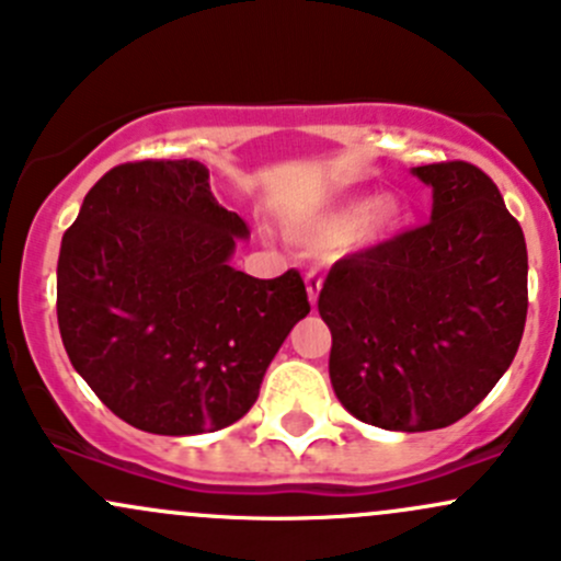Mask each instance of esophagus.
<instances>
[{"mask_svg":"<svg viewBox=\"0 0 561 561\" xmlns=\"http://www.w3.org/2000/svg\"><path fill=\"white\" fill-rule=\"evenodd\" d=\"M304 282H307V293H309V304H317V296H320V287H322V276L314 274V271H309L307 276H304Z\"/></svg>","mask_w":561,"mask_h":561,"instance_id":"esophagus-1","label":"esophagus"}]
</instances>
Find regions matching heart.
I'll use <instances>...</instances> for the list:
<instances>
[{
	"instance_id": "obj_1",
	"label": "heart",
	"mask_w": 561,
	"mask_h": 561,
	"mask_svg": "<svg viewBox=\"0 0 561 561\" xmlns=\"http://www.w3.org/2000/svg\"><path fill=\"white\" fill-rule=\"evenodd\" d=\"M407 208L399 197L386 195L377 201H344L331 211L301 225L304 239L314 244H344L347 249H369L388 241L404 225Z\"/></svg>"
}]
</instances>
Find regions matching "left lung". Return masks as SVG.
<instances>
[{"mask_svg":"<svg viewBox=\"0 0 561 561\" xmlns=\"http://www.w3.org/2000/svg\"><path fill=\"white\" fill-rule=\"evenodd\" d=\"M412 173L432 186V219L333 263L317 301L333 393L388 432L461 421L513 364L526 322L524 233L494 181L469 162Z\"/></svg>","mask_w":561,"mask_h":561,"instance_id":"left-lung-1","label":"left lung"}]
</instances>
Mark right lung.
Returning <instances> with one entry per match:
<instances>
[{
	"mask_svg": "<svg viewBox=\"0 0 561 561\" xmlns=\"http://www.w3.org/2000/svg\"><path fill=\"white\" fill-rule=\"evenodd\" d=\"M247 236L197 160L127 162L89 190L61 239L56 317L72 369L113 415L190 437L257 401L309 301L298 271L254 279L230 265Z\"/></svg>",
	"mask_w": 561,
	"mask_h": 561,
	"instance_id": "obj_1",
	"label": "right lung"
}]
</instances>
